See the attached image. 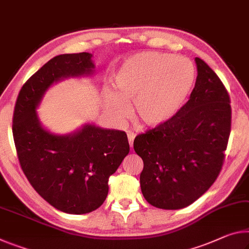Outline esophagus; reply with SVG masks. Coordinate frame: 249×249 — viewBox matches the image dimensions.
<instances>
[{
  "label": "esophagus",
  "mask_w": 249,
  "mask_h": 249,
  "mask_svg": "<svg viewBox=\"0 0 249 249\" xmlns=\"http://www.w3.org/2000/svg\"><path fill=\"white\" fill-rule=\"evenodd\" d=\"M127 139H128V143H129V146H131V148H133L134 140H135V134L132 133V132H128V133H127Z\"/></svg>",
  "instance_id": "esophagus-1"
}]
</instances>
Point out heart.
I'll list each match as a JSON object with an SVG mask.
<instances>
[{
    "label": "heart",
    "instance_id": "heart-1",
    "mask_svg": "<svg viewBox=\"0 0 249 249\" xmlns=\"http://www.w3.org/2000/svg\"><path fill=\"white\" fill-rule=\"evenodd\" d=\"M195 69L183 56L142 52L125 58L112 78L114 92L105 90L104 108L115 122L128 115L133 103L136 116L149 127L171 122L186 103L195 83Z\"/></svg>",
    "mask_w": 249,
    "mask_h": 249
}]
</instances>
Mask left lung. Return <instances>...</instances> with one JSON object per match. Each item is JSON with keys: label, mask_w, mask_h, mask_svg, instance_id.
I'll return each mask as SVG.
<instances>
[{"label": "left lung", "mask_w": 249, "mask_h": 249, "mask_svg": "<svg viewBox=\"0 0 249 249\" xmlns=\"http://www.w3.org/2000/svg\"><path fill=\"white\" fill-rule=\"evenodd\" d=\"M191 97L171 122L136 136L134 149L144 163V198L161 210L194 203L218 176L231 134L230 95L210 66L195 57Z\"/></svg>", "instance_id": "left-lung-1"}]
</instances>
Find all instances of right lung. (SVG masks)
<instances>
[{
    "instance_id": "obj_1",
    "label": "right lung",
    "mask_w": 249,
    "mask_h": 249,
    "mask_svg": "<svg viewBox=\"0 0 249 249\" xmlns=\"http://www.w3.org/2000/svg\"><path fill=\"white\" fill-rule=\"evenodd\" d=\"M88 52L53 57L23 85L13 115V137L21 167L47 203L68 214L97 210L108 194V178L129 152L127 135L85 123L70 134L42 125L37 108L51 86L95 72Z\"/></svg>"
}]
</instances>
